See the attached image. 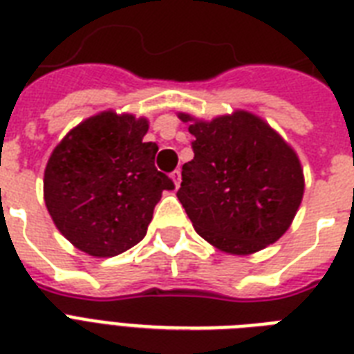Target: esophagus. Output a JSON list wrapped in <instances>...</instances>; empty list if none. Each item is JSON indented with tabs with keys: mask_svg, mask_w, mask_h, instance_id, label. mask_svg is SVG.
Segmentation results:
<instances>
[{
	"mask_svg": "<svg viewBox=\"0 0 354 354\" xmlns=\"http://www.w3.org/2000/svg\"><path fill=\"white\" fill-rule=\"evenodd\" d=\"M171 178H172V182H174V187H176V189L180 187V183H182V172L176 169V171L171 174Z\"/></svg>",
	"mask_w": 354,
	"mask_h": 354,
	"instance_id": "obj_1",
	"label": "esophagus"
}]
</instances>
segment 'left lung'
Segmentation results:
<instances>
[{"label": "left lung", "mask_w": 354, "mask_h": 354, "mask_svg": "<svg viewBox=\"0 0 354 354\" xmlns=\"http://www.w3.org/2000/svg\"><path fill=\"white\" fill-rule=\"evenodd\" d=\"M194 136L178 200L202 239L252 255L290 227L305 191L296 150L259 115L235 110L202 121L178 113Z\"/></svg>", "instance_id": "8db88e82"}]
</instances>
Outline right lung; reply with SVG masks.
Listing matches in <instances>:
<instances>
[{
    "label": "right lung",
    "instance_id": "1",
    "mask_svg": "<svg viewBox=\"0 0 354 354\" xmlns=\"http://www.w3.org/2000/svg\"><path fill=\"white\" fill-rule=\"evenodd\" d=\"M147 132L145 118L106 110L71 128L49 156L46 207L80 252L113 257L136 246L161 193L174 189L154 167L158 145L145 143Z\"/></svg>",
    "mask_w": 354,
    "mask_h": 354
}]
</instances>
